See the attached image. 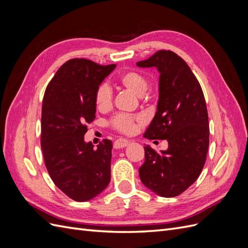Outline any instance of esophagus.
I'll return each instance as SVG.
<instances>
[{
	"instance_id": "obj_1",
	"label": "esophagus",
	"mask_w": 248,
	"mask_h": 248,
	"mask_svg": "<svg viewBox=\"0 0 248 248\" xmlns=\"http://www.w3.org/2000/svg\"><path fill=\"white\" fill-rule=\"evenodd\" d=\"M128 144H129V140H124V139H118L114 142V148H116V149L125 148L126 146H128Z\"/></svg>"
}]
</instances>
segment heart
<instances>
[{"label":"heart","mask_w":248,"mask_h":248,"mask_svg":"<svg viewBox=\"0 0 248 248\" xmlns=\"http://www.w3.org/2000/svg\"><path fill=\"white\" fill-rule=\"evenodd\" d=\"M119 84L139 97L144 95L148 89L146 78L141 73L133 70L122 73L119 78ZM94 103L99 111H107L111 108L112 94L108 85L101 84L97 87ZM141 121L142 120L140 117L118 114L112 117L108 123L114 130L123 134H130L136 131L137 125L141 123Z\"/></svg>","instance_id":"b5f03b06"}]
</instances>
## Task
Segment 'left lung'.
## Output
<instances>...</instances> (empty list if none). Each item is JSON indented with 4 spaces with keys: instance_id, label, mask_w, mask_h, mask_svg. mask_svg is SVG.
<instances>
[{
    "instance_id": "1",
    "label": "left lung",
    "mask_w": 248,
    "mask_h": 248,
    "mask_svg": "<svg viewBox=\"0 0 248 248\" xmlns=\"http://www.w3.org/2000/svg\"><path fill=\"white\" fill-rule=\"evenodd\" d=\"M137 65L156 67L160 73L157 111L144 138L169 142L161 153L144 147L140 181L160 197H177L196 182L206 162L209 121L204 93L189 66L174 51L158 50Z\"/></svg>"
}]
</instances>
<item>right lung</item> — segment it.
<instances>
[{
  "label": "right lung",
  "mask_w": 248,
  "mask_h": 248,
  "mask_svg": "<svg viewBox=\"0 0 248 248\" xmlns=\"http://www.w3.org/2000/svg\"><path fill=\"white\" fill-rule=\"evenodd\" d=\"M115 67L71 59L60 67L43 96L44 163L56 186L73 201L95 198L110 181L111 141L103 140L94 149L91 142H85L84 136L96 117V89Z\"/></svg>",
  "instance_id": "add662e5"
}]
</instances>
